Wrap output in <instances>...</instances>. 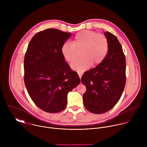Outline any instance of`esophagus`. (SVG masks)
<instances>
[{"instance_id": "esophagus-1", "label": "esophagus", "mask_w": 147, "mask_h": 147, "mask_svg": "<svg viewBox=\"0 0 147 147\" xmlns=\"http://www.w3.org/2000/svg\"><path fill=\"white\" fill-rule=\"evenodd\" d=\"M78 75H79V76L80 79H81V78H82V76L83 74H82V73H81V72H78Z\"/></svg>"}]
</instances>
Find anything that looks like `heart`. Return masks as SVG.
I'll list each match as a JSON object with an SVG mask.
<instances>
[{"label":"heart","mask_w":147,"mask_h":147,"mask_svg":"<svg viewBox=\"0 0 147 147\" xmlns=\"http://www.w3.org/2000/svg\"><path fill=\"white\" fill-rule=\"evenodd\" d=\"M109 50V42L104 34L92 30L80 31L75 36L72 43H64L61 52L64 58L69 63L74 62L81 51V58L71 64V67L82 72L91 65L96 67L105 59Z\"/></svg>","instance_id":"heart-1"}]
</instances>
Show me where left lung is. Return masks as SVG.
<instances>
[{"label":"left lung","instance_id":"8db88e82","mask_svg":"<svg viewBox=\"0 0 147 147\" xmlns=\"http://www.w3.org/2000/svg\"><path fill=\"white\" fill-rule=\"evenodd\" d=\"M109 50L100 64L84 72L81 81L86 86L83 94L85 107L94 114L109 111L119 100L126 85V58L118 38L104 32Z\"/></svg>","mask_w":147,"mask_h":147}]
</instances>
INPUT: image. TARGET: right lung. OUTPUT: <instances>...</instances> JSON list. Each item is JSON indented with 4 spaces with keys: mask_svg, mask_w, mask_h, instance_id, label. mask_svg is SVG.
Here are the masks:
<instances>
[{
    "mask_svg": "<svg viewBox=\"0 0 147 147\" xmlns=\"http://www.w3.org/2000/svg\"><path fill=\"white\" fill-rule=\"evenodd\" d=\"M71 33L56 29L38 32L29 42L24 57V83L34 103L43 111L64 110L67 94L80 80L65 62L61 52Z\"/></svg>",
    "mask_w": 147,
    "mask_h": 147,
    "instance_id": "add662e5",
    "label": "right lung"
}]
</instances>
